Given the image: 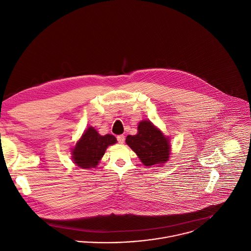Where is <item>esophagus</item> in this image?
I'll return each instance as SVG.
<instances>
[{"mask_svg": "<svg viewBox=\"0 0 251 251\" xmlns=\"http://www.w3.org/2000/svg\"><path fill=\"white\" fill-rule=\"evenodd\" d=\"M117 139H118L119 143L123 144V143L125 142V135H123V134H121V135H118V136H117Z\"/></svg>", "mask_w": 251, "mask_h": 251, "instance_id": "34e87169", "label": "esophagus"}]
</instances>
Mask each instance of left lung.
<instances>
[{
	"instance_id": "1",
	"label": "left lung",
	"mask_w": 251,
	"mask_h": 251,
	"mask_svg": "<svg viewBox=\"0 0 251 251\" xmlns=\"http://www.w3.org/2000/svg\"><path fill=\"white\" fill-rule=\"evenodd\" d=\"M126 144L146 167H162L171 155V138L148 120L138 123L137 133L127 135Z\"/></svg>"
}]
</instances>
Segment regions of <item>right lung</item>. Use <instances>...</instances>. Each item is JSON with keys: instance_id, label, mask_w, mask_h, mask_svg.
Returning a JSON list of instances; mask_svg holds the SVG:
<instances>
[{"instance_id": "obj_1", "label": "right lung", "mask_w": 251, "mask_h": 251, "mask_svg": "<svg viewBox=\"0 0 251 251\" xmlns=\"http://www.w3.org/2000/svg\"><path fill=\"white\" fill-rule=\"evenodd\" d=\"M116 143L117 138L114 135L109 133L101 135L96 128L88 126L71 149L72 160L80 169L96 168L107 148Z\"/></svg>"}]
</instances>
